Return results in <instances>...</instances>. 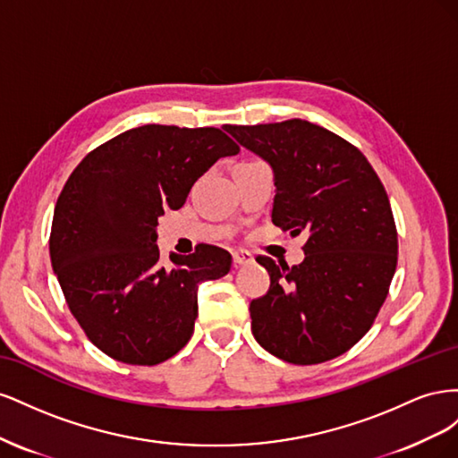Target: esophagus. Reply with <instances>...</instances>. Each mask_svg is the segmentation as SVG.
I'll use <instances>...</instances> for the list:
<instances>
[{"label": "esophagus", "instance_id": "obj_1", "mask_svg": "<svg viewBox=\"0 0 458 458\" xmlns=\"http://www.w3.org/2000/svg\"><path fill=\"white\" fill-rule=\"evenodd\" d=\"M250 263H254V256L250 252H233V266L234 267H244V266H250Z\"/></svg>", "mask_w": 458, "mask_h": 458}]
</instances>
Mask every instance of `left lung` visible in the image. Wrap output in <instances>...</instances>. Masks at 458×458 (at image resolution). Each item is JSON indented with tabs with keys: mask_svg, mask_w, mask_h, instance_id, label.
<instances>
[{
	"mask_svg": "<svg viewBox=\"0 0 458 458\" xmlns=\"http://www.w3.org/2000/svg\"><path fill=\"white\" fill-rule=\"evenodd\" d=\"M225 131L273 168V224L293 237L308 234L300 266L256 258L271 284L250 301L254 338L294 365L345 353L372 327L397 266L382 182L361 150L308 120L227 123Z\"/></svg>",
	"mask_w": 458,
	"mask_h": 458,
	"instance_id": "8db88e82",
	"label": "left lung"
}]
</instances>
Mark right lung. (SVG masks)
<instances>
[{"label":"right lung","instance_id":"add662e5","mask_svg":"<svg viewBox=\"0 0 458 458\" xmlns=\"http://www.w3.org/2000/svg\"><path fill=\"white\" fill-rule=\"evenodd\" d=\"M237 143L217 128L147 123L93 148L55 204L49 256L86 336L128 365H158L191 340L199 284L229 273L231 254L200 244L160 266L157 225Z\"/></svg>","mask_w":458,"mask_h":458}]
</instances>
